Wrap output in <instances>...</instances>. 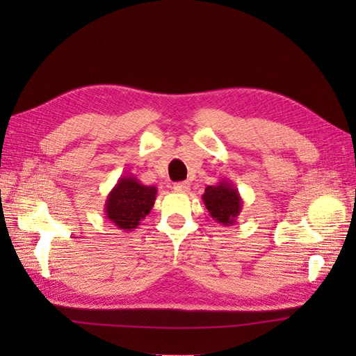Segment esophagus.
<instances>
[{
	"mask_svg": "<svg viewBox=\"0 0 356 356\" xmlns=\"http://www.w3.org/2000/svg\"><path fill=\"white\" fill-rule=\"evenodd\" d=\"M172 190L176 193H188L190 191V184L188 182H177L172 185Z\"/></svg>",
	"mask_w": 356,
	"mask_h": 356,
	"instance_id": "esophagus-1",
	"label": "esophagus"
}]
</instances>
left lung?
<instances>
[{"label": "left lung", "mask_w": 356, "mask_h": 356, "mask_svg": "<svg viewBox=\"0 0 356 356\" xmlns=\"http://www.w3.org/2000/svg\"><path fill=\"white\" fill-rule=\"evenodd\" d=\"M203 203L208 209L209 216L217 223L231 226L236 223L238 214L241 213L243 200L238 190L229 180H220L217 185H211L205 188L202 194Z\"/></svg>", "instance_id": "1"}]
</instances>
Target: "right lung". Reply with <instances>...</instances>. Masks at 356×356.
<instances>
[{
	"label": "right lung",
	"mask_w": 356,
	"mask_h": 356,
	"mask_svg": "<svg viewBox=\"0 0 356 356\" xmlns=\"http://www.w3.org/2000/svg\"><path fill=\"white\" fill-rule=\"evenodd\" d=\"M156 195L157 188L154 185H143L134 176L119 177L105 200V217L118 229L130 232L149 214Z\"/></svg>",
	"instance_id": "obj_1"
}]
</instances>
